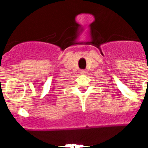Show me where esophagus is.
Returning <instances> with one entry per match:
<instances>
[{"instance_id":"34e87169","label":"esophagus","mask_w":148,"mask_h":148,"mask_svg":"<svg viewBox=\"0 0 148 148\" xmlns=\"http://www.w3.org/2000/svg\"><path fill=\"white\" fill-rule=\"evenodd\" d=\"M85 73H86V70H81V74H82V75H84Z\"/></svg>"}]
</instances>
